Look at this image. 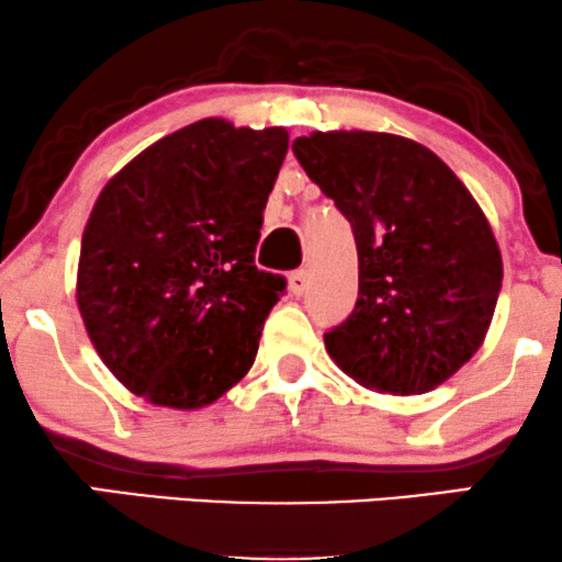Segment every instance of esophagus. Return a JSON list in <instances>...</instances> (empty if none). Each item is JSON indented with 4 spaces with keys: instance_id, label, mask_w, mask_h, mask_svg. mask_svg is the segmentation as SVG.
I'll list each match as a JSON object with an SVG mask.
<instances>
[{
    "instance_id": "34e87169",
    "label": "esophagus",
    "mask_w": 562,
    "mask_h": 562,
    "mask_svg": "<svg viewBox=\"0 0 562 562\" xmlns=\"http://www.w3.org/2000/svg\"><path fill=\"white\" fill-rule=\"evenodd\" d=\"M290 293L293 295H303L308 290V282H312V277H308L306 269H299V272L290 274Z\"/></svg>"
}]
</instances>
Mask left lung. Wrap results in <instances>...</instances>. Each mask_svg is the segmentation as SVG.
Returning a JSON list of instances; mask_svg holds the SVG:
<instances>
[{
	"instance_id": "8db88e82",
	"label": "left lung",
	"mask_w": 562,
	"mask_h": 562,
	"mask_svg": "<svg viewBox=\"0 0 562 562\" xmlns=\"http://www.w3.org/2000/svg\"><path fill=\"white\" fill-rule=\"evenodd\" d=\"M293 153L357 240L359 299L325 333L333 362L385 393L441 385L481 348L502 290L479 203L436 153L396 134L314 132Z\"/></svg>"
}]
</instances>
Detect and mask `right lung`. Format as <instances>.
<instances>
[{
	"label": "right lung",
	"instance_id": "add662e5",
	"mask_svg": "<svg viewBox=\"0 0 562 562\" xmlns=\"http://www.w3.org/2000/svg\"><path fill=\"white\" fill-rule=\"evenodd\" d=\"M282 126L203 119L158 139L97 198L76 301L102 362L150 404L198 409L240 380L285 277L256 267Z\"/></svg>",
	"mask_w": 562,
	"mask_h": 562
}]
</instances>
